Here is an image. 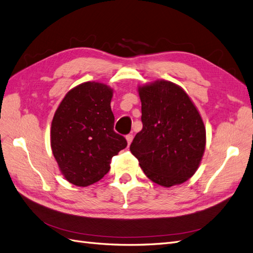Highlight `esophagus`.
<instances>
[{
  "instance_id": "obj_1",
  "label": "esophagus",
  "mask_w": 253,
  "mask_h": 253,
  "mask_svg": "<svg viewBox=\"0 0 253 253\" xmlns=\"http://www.w3.org/2000/svg\"><path fill=\"white\" fill-rule=\"evenodd\" d=\"M126 141H127V145H129V144H131L132 140H133V135H132V134L126 135Z\"/></svg>"
}]
</instances>
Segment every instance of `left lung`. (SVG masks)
<instances>
[{
	"label": "left lung",
	"mask_w": 253,
	"mask_h": 253,
	"mask_svg": "<svg viewBox=\"0 0 253 253\" xmlns=\"http://www.w3.org/2000/svg\"><path fill=\"white\" fill-rule=\"evenodd\" d=\"M142 129L131 143L132 154L153 182L170 188L187 181L200 167L206 127L189 95L171 81L138 86Z\"/></svg>",
	"instance_id": "obj_1"
}]
</instances>
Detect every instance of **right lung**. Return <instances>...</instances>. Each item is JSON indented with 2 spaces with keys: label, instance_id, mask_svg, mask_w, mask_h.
<instances>
[{
  "label": "right lung",
  "instance_id": "right-lung-1",
  "mask_svg": "<svg viewBox=\"0 0 253 253\" xmlns=\"http://www.w3.org/2000/svg\"><path fill=\"white\" fill-rule=\"evenodd\" d=\"M113 89L100 82H84L60 102L50 128V147L64 178L78 187L100 180L112 157L126 147L114 131Z\"/></svg>",
  "mask_w": 253,
  "mask_h": 253
}]
</instances>
